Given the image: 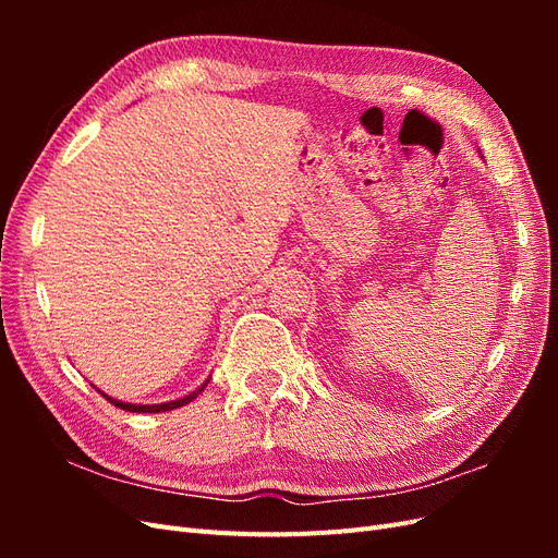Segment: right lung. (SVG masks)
I'll return each instance as SVG.
<instances>
[{"label":"right lung","mask_w":558,"mask_h":558,"mask_svg":"<svg viewBox=\"0 0 558 558\" xmlns=\"http://www.w3.org/2000/svg\"><path fill=\"white\" fill-rule=\"evenodd\" d=\"M209 384V379L202 384L197 391H193V393H189V396H183V398H179V400H170V402H160V404H132V402H123V400H116V398H111V396H107V393H102L111 404H116V408H121V410H125V412H137V414H144V412H148V414H156V412H170V410H177V408H183V404H189V402H193L202 391H205V386ZM99 391V388H97Z\"/></svg>","instance_id":"obj_1"}]
</instances>
